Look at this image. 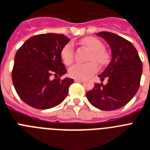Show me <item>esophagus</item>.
<instances>
[{"mask_svg":"<svg viewBox=\"0 0 150 150\" xmlns=\"http://www.w3.org/2000/svg\"><path fill=\"white\" fill-rule=\"evenodd\" d=\"M74 81H75V82H83V80H81V79H75Z\"/></svg>","mask_w":150,"mask_h":150,"instance_id":"obj_1","label":"esophagus"}]
</instances>
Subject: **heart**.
Masks as SVG:
<instances>
[{"label":"heart","mask_w":150,"mask_h":150,"mask_svg":"<svg viewBox=\"0 0 150 150\" xmlns=\"http://www.w3.org/2000/svg\"><path fill=\"white\" fill-rule=\"evenodd\" d=\"M83 43L91 50L87 64H76L70 67L68 74L70 77L75 79H85L98 70V65L103 66L107 63L109 56L104 49V45L100 40L95 38H86L83 40ZM61 59L66 65L72 64L74 59V47L73 43L70 42L64 46L60 52Z\"/></svg>","instance_id":"obj_1"}]
</instances>
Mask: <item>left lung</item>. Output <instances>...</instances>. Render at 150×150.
I'll use <instances>...</instances> for the list:
<instances>
[{
    "instance_id": "left-lung-1",
    "label": "left lung",
    "mask_w": 150,
    "mask_h": 150,
    "mask_svg": "<svg viewBox=\"0 0 150 150\" xmlns=\"http://www.w3.org/2000/svg\"><path fill=\"white\" fill-rule=\"evenodd\" d=\"M96 35L104 38L112 50V59L99 77L108 79L106 85L95 83L86 92L89 102L102 110H114L127 104L139 90L143 64L133 44L107 31Z\"/></svg>"
}]
</instances>
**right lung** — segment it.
Listing matches in <instances>:
<instances>
[{"label": "right lung", "instance_id": "add662e5", "mask_svg": "<svg viewBox=\"0 0 150 150\" xmlns=\"http://www.w3.org/2000/svg\"><path fill=\"white\" fill-rule=\"evenodd\" d=\"M70 38L64 34L43 33L27 40L14 57L12 81L23 102L46 110L61 103L68 94L73 79H60L67 73L60 52ZM52 76H55L53 81Z\"/></svg>", "mask_w": 150, "mask_h": 150}]
</instances>
